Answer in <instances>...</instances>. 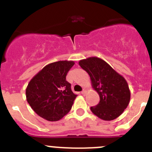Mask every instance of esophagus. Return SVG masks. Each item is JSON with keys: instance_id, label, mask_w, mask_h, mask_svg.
<instances>
[{"instance_id": "1", "label": "esophagus", "mask_w": 152, "mask_h": 152, "mask_svg": "<svg viewBox=\"0 0 152 152\" xmlns=\"http://www.w3.org/2000/svg\"><path fill=\"white\" fill-rule=\"evenodd\" d=\"M86 89H83V90L81 92V94H82V95H85V94H86Z\"/></svg>"}]
</instances>
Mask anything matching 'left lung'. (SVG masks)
I'll return each instance as SVG.
<instances>
[{"mask_svg": "<svg viewBox=\"0 0 152 152\" xmlns=\"http://www.w3.org/2000/svg\"><path fill=\"white\" fill-rule=\"evenodd\" d=\"M78 63L89 74L92 88L100 97L99 103L91 107V111L105 121L113 120L119 116L131 99L126 80L99 57H89L80 60Z\"/></svg>", "mask_w": 152, "mask_h": 152, "instance_id": "obj_1", "label": "left lung"}]
</instances>
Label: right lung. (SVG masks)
Wrapping results in <instances>:
<instances>
[{
	"label": "right lung",
	"mask_w": 152,
	"mask_h": 152,
	"mask_svg": "<svg viewBox=\"0 0 152 152\" xmlns=\"http://www.w3.org/2000/svg\"><path fill=\"white\" fill-rule=\"evenodd\" d=\"M74 65L75 62L68 60L50 63L29 82L27 101L40 117L55 122L70 111L77 95L73 93L66 77Z\"/></svg>",
	"instance_id": "1"
}]
</instances>
